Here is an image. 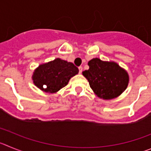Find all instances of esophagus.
<instances>
[{"mask_svg": "<svg viewBox=\"0 0 151 151\" xmlns=\"http://www.w3.org/2000/svg\"><path fill=\"white\" fill-rule=\"evenodd\" d=\"M82 71H83V68L81 67H79V73H80V74H81V73H82Z\"/></svg>", "mask_w": 151, "mask_h": 151, "instance_id": "1", "label": "esophagus"}]
</instances>
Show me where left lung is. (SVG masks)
<instances>
[{"label":"left lung","instance_id":"left-lung-1","mask_svg":"<svg viewBox=\"0 0 151 151\" xmlns=\"http://www.w3.org/2000/svg\"><path fill=\"white\" fill-rule=\"evenodd\" d=\"M89 68L83 71L96 96L104 100L118 97L126 90L129 81L128 72L115 62L94 58L88 62Z\"/></svg>","mask_w":151,"mask_h":151}]
</instances>
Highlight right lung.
I'll return each mask as SVG.
<instances>
[{
  "label": "right lung",
  "mask_w": 151,
  "mask_h": 151,
  "mask_svg": "<svg viewBox=\"0 0 151 151\" xmlns=\"http://www.w3.org/2000/svg\"><path fill=\"white\" fill-rule=\"evenodd\" d=\"M79 70L74 64L57 58L40 65L33 72L32 81L37 87L47 93H55L65 87Z\"/></svg>",
  "instance_id": "add662e5"
}]
</instances>
